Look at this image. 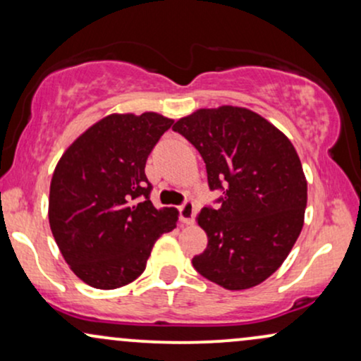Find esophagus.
Instances as JSON below:
<instances>
[{
  "mask_svg": "<svg viewBox=\"0 0 361 361\" xmlns=\"http://www.w3.org/2000/svg\"><path fill=\"white\" fill-rule=\"evenodd\" d=\"M195 215H197V208H195V203L192 200H186L183 205L180 207V220L186 225L193 222Z\"/></svg>",
  "mask_w": 361,
  "mask_h": 361,
  "instance_id": "1",
  "label": "esophagus"
}]
</instances>
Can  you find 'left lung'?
Masks as SVG:
<instances>
[{"label":"left lung","instance_id":"obj_1","mask_svg":"<svg viewBox=\"0 0 361 361\" xmlns=\"http://www.w3.org/2000/svg\"><path fill=\"white\" fill-rule=\"evenodd\" d=\"M197 147L219 207H203L198 225L208 245L195 255L203 277L230 290L272 276L296 244L305 222L307 183L288 137L244 107L200 109L173 126Z\"/></svg>","mask_w":361,"mask_h":361}]
</instances>
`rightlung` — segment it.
<instances>
[{"label": "right lung", "instance_id": "1", "mask_svg": "<svg viewBox=\"0 0 361 361\" xmlns=\"http://www.w3.org/2000/svg\"><path fill=\"white\" fill-rule=\"evenodd\" d=\"M173 121L156 112L111 114L72 142L50 183L49 220L65 262L95 289L142 274L154 242L176 227L153 207L145 166Z\"/></svg>", "mask_w": 361, "mask_h": 361}]
</instances>
